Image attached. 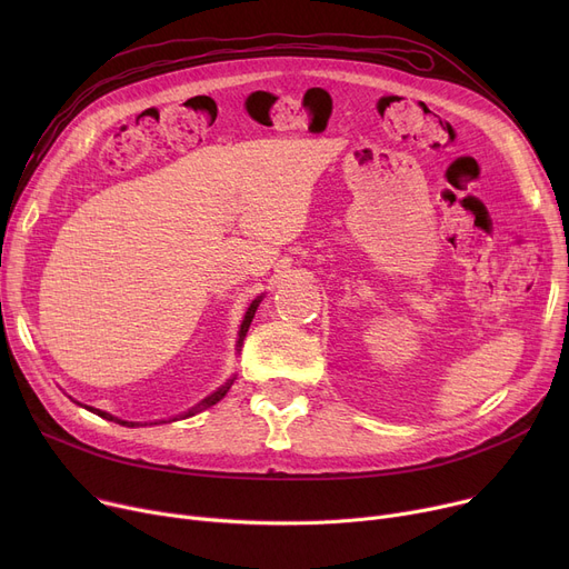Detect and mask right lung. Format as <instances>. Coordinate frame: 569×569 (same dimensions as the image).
<instances>
[{"label":"right lung","instance_id":"right-lung-1","mask_svg":"<svg viewBox=\"0 0 569 569\" xmlns=\"http://www.w3.org/2000/svg\"><path fill=\"white\" fill-rule=\"evenodd\" d=\"M260 300L262 297H258V300H253L251 302V307H249V311H247V316H244V320H242V330H239V346H242V341H244V337H247V332H249V325H251V320H253V316H256V309H258V305H260ZM234 380V378H232ZM232 380H228L226 385H221L219 390L214 392V395H209L207 399H202L198 406H193L184 417H191V415H196V412H200V410H204V408H209V406H214L217 401H221L226 395H228V390H230V385H232ZM92 412H97L99 417H106V420H114L112 415H108V412H103V410H97V408H89ZM114 422H119V425H127V427H136L133 422H124V420H114Z\"/></svg>","mask_w":569,"mask_h":569}]
</instances>
